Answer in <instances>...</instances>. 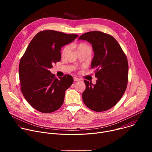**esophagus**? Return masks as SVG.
Masks as SVG:
<instances>
[{
    "label": "esophagus",
    "mask_w": 152,
    "mask_h": 152,
    "mask_svg": "<svg viewBox=\"0 0 152 152\" xmlns=\"http://www.w3.org/2000/svg\"><path fill=\"white\" fill-rule=\"evenodd\" d=\"M73 80H74V81H78V80H80V79H79V78H77V77H73Z\"/></svg>",
    "instance_id": "obj_1"
}]
</instances>
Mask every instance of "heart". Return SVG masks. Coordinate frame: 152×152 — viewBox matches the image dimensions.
I'll list each match as a JSON object with an SVG mask.
<instances>
[{"label": "heart", "mask_w": 152, "mask_h": 152, "mask_svg": "<svg viewBox=\"0 0 152 152\" xmlns=\"http://www.w3.org/2000/svg\"><path fill=\"white\" fill-rule=\"evenodd\" d=\"M86 47H89V46H88V45L85 44V43H80V44H78V45L76 46V49H77V51H79V50L82 49H83V48H86ZM68 50H69V46H65V47L63 48V49H62V54H63V55L66 54V53L67 52Z\"/></svg>", "instance_id": "obj_1"}]
</instances>
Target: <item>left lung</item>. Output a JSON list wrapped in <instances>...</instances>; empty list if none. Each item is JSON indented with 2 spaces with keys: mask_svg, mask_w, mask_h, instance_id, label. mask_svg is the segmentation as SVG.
<instances>
[{
  "mask_svg": "<svg viewBox=\"0 0 152 152\" xmlns=\"http://www.w3.org/2000/svg\"><path fill=\"white\" fill-rule=\"evenodd\" d=\"M79 39L92 45L94 56L91 69L95 70L96 83L84 80L82 93L85 104L96 112L111 109L124 94L128 81L127 57L117 41L111 35L100 31L82 34Z\"/></svg>",
  "mask_w": 152,
  "mask_h": 152,
  "instance_id": "8db88e82",
  "label": "left lung"
}]
</instances>
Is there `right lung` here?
<instances>
[{
    "mask_svg": "<svg viewBox=\"0 0 152 152\" xmlns=\"http://www.w3.org/2000/svg\"><path fill=\"white\" fill-rule=\"evenodd\" d=\"M78 37L53 30L39 32L31 40L19 64L21 90L27 102L42 113L62 106L65 92L73 82L69 75L56 78L50 69L61 60V48Z\"/></svg>",
    "mask_w": 152,
    "mask_h": 152,
    "instance_id": "add662e5",
    "label": "right lung"
}]
</instances>
